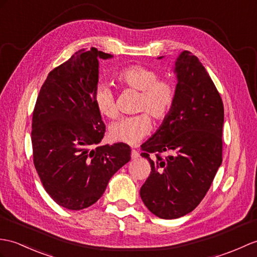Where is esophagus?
Instances as JSON below:
<instances>
[{
    "mask_svg": "<svg viewBox=\"0 0 257 257\" xmlns=\"http://www.w3.org/2000/svg\"><path fill=\"white\" fill-rule=\"evenodd\" d=\"M139 157H140L139 152L137 151V150H135V149H133V150H131V158H133V159H138Z\"/></svg>",
    "mask_w": 257,
    "mask_h": 257,
    "instance_id": "1",
    "label": "esophagus"
}]
</instances>
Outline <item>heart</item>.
I'll return each mask as SVG.
<instances>
[{"label":"heart","mask_w":257,"mask_h":257,"mask_svg":"<svg viewBox=\"0 0 257 257\" xmlns=\"http://www.w3.org/2000/svg\"><path fill=\"white\" fill-rule=\"evenodd\" d=\"M115 79L121 86L140 92L137 111L143 112L122 118L109 129L112 140L134 146L150 134L152 121L149 115L157 121L169 117L176 101V86L169 79H160L156 70L141 64H130L120 69ZM94 104L100 115L109 119L119 116L115 93L104 83L95 88Z\"/></svg>","instance_id":"obj_1"}]
</instances>
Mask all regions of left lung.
<instances>
[{
    "label": "left lung",
    "instance_id": "left-lung-1",
    "mask_svg": "<svg viewBox=\"0 0 257 257\" xmlns=\"http://www.w3.org/2000/svg\"><path fill=\"white\" fill-rule=\"evenodd\" d=\"M176 101L158 131L141 146L151 165L140 189L143 204L161 219H176L204 199L222 162L223 103L204 65L183 51L175 62ZM173 152L163 158L160 154ZM150 154L156 158L151 159Z\"/></svg>",
    "mask_w": 257,
    "mask_h": 257
}]
</instances>
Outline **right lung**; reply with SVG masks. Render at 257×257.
Masks as SVG:
<instances>
[{"label": "right lung", "mask_w": 257, "mask_h": 257, "mask_svg": "<svg viewBox=\"0 0 257 257\" xmlns=\"http://www.w3.org/2000/svg\"><path fill=\"white\" fill-rule=\"evenodd\" d=\"M109 53L81 49L50 71L33 111L35 169L59 206L81 210L103 196L110 177L130 161V147L118 142L94 147L106 131L94 104L98 59Z\"/></svg>", "instance_id": "add662e5"}]
</instances>
